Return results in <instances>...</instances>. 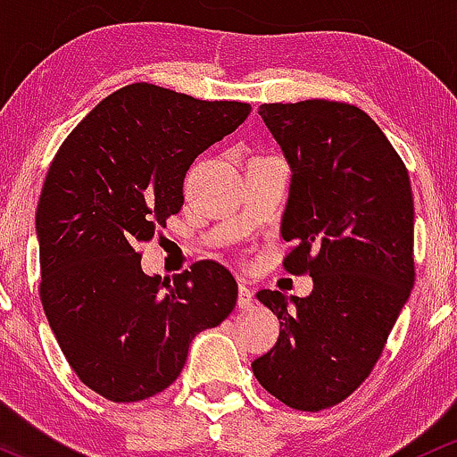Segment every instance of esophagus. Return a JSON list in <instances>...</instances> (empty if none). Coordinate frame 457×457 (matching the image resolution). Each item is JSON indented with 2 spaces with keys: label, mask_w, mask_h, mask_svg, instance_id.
Returning a JSON list of instances; mask_svg holds the SVG:
<instances>
[{
  "label": "esophagus",
  "mask_w": 457,
  "mask_h": 457,
  "mask_svg": "<svg viewBox=\"0 0 457 457\" xmlns=\"http://www.w3.org/2000/svg\"><path fill=\"white\" fill-rule=\"evenodd\" d=\"M237 306L244 311L253 309V291H250L248 287L242 283H239V287H237Z\"/></svg>",
  "instance_id": "esophagus-1"
}]
</instances>
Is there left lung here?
Masks as SVG:
<instances>
[{"mask_svg": "<svg viewBox=\"0 0 457 457\" xmlns=\"http://www.w3.org/2000/svg\"><path fill=\"white\" fill-rule=\"evenodd\" d=\"M259 114L291 166L289 274L311 295L261 289L280 335L253 371L285 406L317 412L367 380L414 285V204L402 157L380 127L341 101L263 104Z\"/></svg>", "mask_w": 457, "mask_h": 457, "instance_id": "1", "label": "left lung"}]
</instances>
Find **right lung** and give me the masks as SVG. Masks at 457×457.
Wrapping results in <instances>:
<instances>
[{"mask_svg":"<svg viewBox=\"0 0 457 457\" xmlns=\"http://www.w3.org/2000/svg\"><path fill=\"white\" fill-rule=\"evenodd\" d=\"M250 110L137 81L105 96L51 162L36 209L40 302L71 369L110 402L170 386L194 337L235 309L224 265L146 276L140 245L183 207L192 162Z\"/></svg>","mask_w":457,"mask_h":457,"instance_id":"right-lung-1","label":"right lung"}]
</instances>
